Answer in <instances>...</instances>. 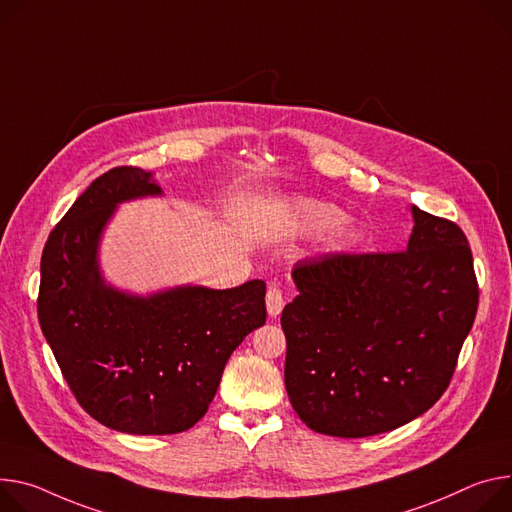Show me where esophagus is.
<instances>
[{
  "instance_id": "34e87169",
  "label": "esophagus",
  "mask_w": 512,
  "mask_h": 512,
  "mask_svg": "<svg viewBox=\"0 0 512 512\" xmlns=\"http://www.w3.org/2000/svg\"><path fill=\"white\" fill-rule=\"evenodd\" d=\"M265 306H267V314L273 318V316H277L280 314L282 310H284V306H286V298H284V292L277 288L275 284H271L269 288H267V296H265Z\"/></svg>"
}]
</instances>
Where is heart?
Segmentation results:
<instances>
[{"instance_id": "obj_1", "label": "heart", "mask_w": 512, "mask_h": 512, "mask_svg": "<svg viewBox=\"0 0 512 512\" xmlns=\"http://www.w3.org/2000/svg\"><path fill=\"white\" fill-rule=\"evenodd\" d=\"M286 218L300 235L316 237L329 232L327 247L331 251H345L359 243L361 228L355 220L345 218V212L324 200L294 198L286 206Z\"/></svg>"}]
</instances>
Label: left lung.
<instances>
[{"mask_svg":"<svg viewBox=\"0 0 512 512\" xmlns=\"http://www.w3.org/2000/svg\"><path fill=\"white\" fill-rule=\"evenodd\" d=\"M402 253L298 261L282 312L286 390L308 429L343 439L398 429L447 390L478 310L463 230L410 206Z\"/></svg>","mask_w":512,"mask_h":512,"instance_id":"left-lung-1","label":"left lung"}]
</instances>
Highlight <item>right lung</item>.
Here are the masks:
<instances>
[{
    "label": "right lung",
    "mask_w": 512,
    "mask_h": 512,
    "mask_svg": "<svg viewBox=\"0 0 512 512\" xmlns=\"http://www.w3.org/2000/svg\"><path fill=\"white\" fill-rule=\"evenodd\" d=\"M163 196L153 173L116 167L75 200L40 259L38 320L83 410L128 435H173L206 414L228 357L265 324V284L132 294L106 282L116 208Z\"/></svg>",
    "instance_id": "1"
}]
</instances>
